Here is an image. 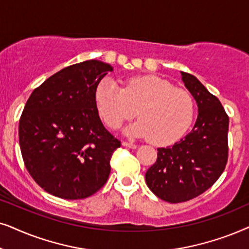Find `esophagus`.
Listing matches in <instances>:
<instances>
[{
	"label": "esophagus",
	"instance_id": "1",
	"mask_svg": "<svg viewBox=\"0 0 249 249\" xmlns=\"http://www.w3.org/2000/svg\"><path fill=\"white\" fill-rule=\"evenodd\" d=\"M122 144L124 145V147H126V148H131V149H135V148H137V144L131 143V142H127V141H123Z\"/></svg>",
	"mask_w": 249,
	"mask_h": 249
}]
</instances>
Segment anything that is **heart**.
Instances as JSON below:
<instances>
[{
	"mask_svg": "<svg viewBox=\"0 0 249 249\" xmlns=\"http://www.w3.org/2000/svg\"><path fill=\"white\" fill-rule=\"evenodd\" d=\"M95 101L102 119L110 128L121 127L135 116L138 121L125 130L130 137L149 138L155 144L178 140L194 118V101L182 89L154 75L127 79L123 89L111 78L100 81Z\"/></svg>",
	"mask_w": 249,
	"mask_h": 249,
	"instance_id": "heart-1",
	"label": "heart"
}]
</instances>
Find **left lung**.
<instances>
[{
    "label": "left lung",
    "instance_id": "8db88e82",
    "mask_svg": "<svg viewBox=\"0 0 249 249\" xmlns=\"http://www.w3.org/2000/svg\"><path fill=\"white\" fill-rule=\"evenodd\" d=\"M181 76L198 106L197 121L180 141L157 149V160L145 173L148 188L172 204L210 189L223 173L229 150V117L220 100L194 75L181 71Z\"/></svg>",
    "mask_w": 249,
    "mask_h": 249
}]
</instances>
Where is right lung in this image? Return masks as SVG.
I'll return each instance as SVG.
<instances>
[{
    "mask_svg": "<svg viewBox=\"0 0 249 249\" xmlns=\"http://www.w3.org/2000/svg\"><path fill=\"white\" fill-rule=\"evenodd\" d=\"M112 67L99 60L55 72L26 102L19 121L25 166L46 192L64 199L88 198L104 187L110 159L121 147L102 124L95 90Z\"/></svg>",
    "mask_w": 249,
    "mask_h": 249,
    "instance_id": "add662e5",
    "label": "right lung"
}]
</instances>
